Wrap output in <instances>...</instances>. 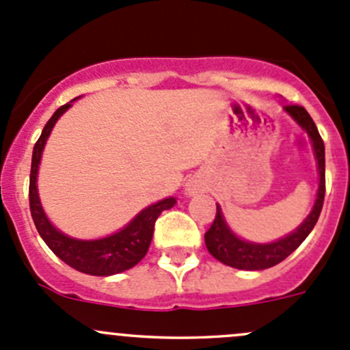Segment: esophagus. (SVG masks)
Wrapping results in <instances>:
<instances>
[{"mask_svg":"<svg viewBox=\"0 0 350 350\" xmlns=\"http://www.w3.org/2000/svg\"><path fill=\"white\" fill-rule=\"evenodd\" d=\"M186 193H188V195H193V193H195V186L188 185V188H186Z\"/></svg>","mask_w":350,"mask_h":350,"instance_id":"1","label":"esophagus"}]
</instances>
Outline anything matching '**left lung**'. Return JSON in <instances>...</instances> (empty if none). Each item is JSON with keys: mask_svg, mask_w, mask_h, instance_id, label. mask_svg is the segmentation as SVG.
Wrapping results in <instances>:
<instances>
[{"mask_svg": "<svg viewBox=\"0 0 350 350\" xmlns=\"http://www.w3.org/2000/svg\"><path fill=\"white\" fill-rule=\"evenodd\" d=\"M283 109L308 133L310 140H312L313 152H315L317 159V169H319L320 176L315 204H313L308 217L303 220V224L296 230H293L291 234L280 239V241L269 243L249 242L237 237L225 221L221 208L217 204V215H215L211 227L204 234V243H206L208 252L217 260L224 262L225 266L243 271H262L267 269V267L276 266L301 245V242L313 230L320 217V211H322L323 198H325V146H323V140L320 137L315 122H313L312 116L308 115L305 108L298 107V105H284Z\"/></svg>", "mask_w": 350, "mask_h": 350, "instance_id": "obj_1", "label": "left lung"}]
</instances>
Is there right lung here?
Segmentation results:
<instances>
[{
	"instance_id": "obj_1",
	"label": "right lung",
	"mask_w": 350,
	"mask_h": 350,
	"mask_svg": "<svg viewBox=\"0 0 350 350\" xmlns=\"http://www.w3.org/2000/svg\"><path fill=\"white\" fill-rule=\"evenodd\" d=\"M76 100L77 98H74L72 101ZM72 101L66 103L64 107L59 108L51 116L47 125L42 130L40 139L37 140L33 147L30 188H28L31 218H33L35 227H37L38 234L44 239V242L49 245V249L59 259L64 260L67 266L74 267V269L81 271L84 274H91V276H111V274H118L130 269V267L139 264L146 257L150 241H152L155 220H157L162 211L174 206L176 198H165V200H161L157 203L150 204V206L144 208L122 230L103 239L81 241V239H72L69 235L62 234L61 230H57L51 224L44 208H42L37 189V176L45 142H47L49 135H51L57 120L72 107Z\"/></svg>"
}]
</instances>
